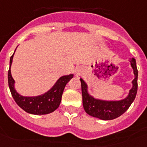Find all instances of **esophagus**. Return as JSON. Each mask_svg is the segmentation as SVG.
<instances>
[{
	"instance_id": "1",
	"label": "esophagus",
	"mask_w": 147,
	"mask_h": 147,
	"mask_svg": "<svg viewBox=\"0 0 147 147\" xmlns=\"http://www.w3.org/2000/svg\"><path fill=\"white\" fill-rule=\"evenodd\" d=\"M77 73H78V74H80L81 73H82V69H78V70H77Z\"/></svg>"
}]
</instances>
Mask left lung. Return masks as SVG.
<instances>
[{"instance_id": "1", "label": "left lung", "mask_w": 147, "mask_h": 147, "mask_svg": "<svg viewBox=\"0 0 147 147\" xmlns=\"http://www.w3.org/2000/svg\"><path fill=\"white\" fill-rule=\"evenodd\" d=\"M130 63L135 75V78L131 82L132 88L129 91L128 96L119 101H106L95 98L93 96H90L88 92V85L85 81L82 78L80 79L81 83L83 107L88 114L101 120L107 121L118 117L129 108L136 96L138 88V69L136 59L134 58L131 59Z\"/></svg>"}]
</instances>
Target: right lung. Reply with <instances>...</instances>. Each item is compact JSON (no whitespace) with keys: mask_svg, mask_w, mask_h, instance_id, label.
Instances as JSON below:
<instances>
[{"mask_svg":"<svg viewBox=\"0 0 147 147\" xmlns=\"http://www.w3.org/2000/svg\"><path fill=\"white\" fill-rule=\"evenodd\" d=\"M15 53V52H14ZM14 54L10 58V67L8 69L7 79L8 86L10 88L11 96L19 107L26 112L35 115L48 114L56 110L61 102L63 90L66 84L73 78V74L65 75L61 77L54 86L47 92L37 96H22L17 92L15 89V81L11 74V65L12 63Z\"/></svg>","mask_w":147,"mask_h":147,"instance_id":"add662e5","label":"right lung"}]
</instances>
